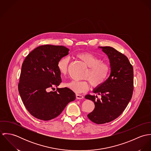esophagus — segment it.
Returning <instances> with one entry per match:
<instances>
[{
    "mask_svg": "<svg viewBox=\"0 0 151 151\" xmlns=\"http://www.w3.org/2000/svg\"><path fill=\"white\" fill-rule=\"evenodd\" d=\"M76 98L78 99H81L84 98V96L81 95H79V94H76Z\"/></svg>",
    "mask_w": 151,
    "mask_h": 151,
    "instance_id": "1",
    "label": "esophagus"
}]
</instances>
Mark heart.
<instances>
[{
  "label": "heart",
  "mask_w": 151,
  "mask_h": 151,
  "mask_svg": "<svg viewBox=\"0 0 151 151\" xmlns=\"http://www.w3.org/2000/svg\"><path fill=\"white\" fill-rule=\"evenodd\" d=\"M77 56L89 67L84 77L89 81L92 86H99L105 82L110 71L108 63L102 62L99 57L88 52L80 53ZM68 64L69 59L67 57H63L58 61L57 67L62 75L65 76L67 73ZM65 86L76 93H81L87 91L89 84L88 80H73L65 84Z\"/></svg>",
  "instance_id": "b5f03b06"
}]
</instances>
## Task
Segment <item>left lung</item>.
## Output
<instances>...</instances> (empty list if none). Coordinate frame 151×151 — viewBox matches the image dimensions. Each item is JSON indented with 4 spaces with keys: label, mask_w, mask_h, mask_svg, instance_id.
<instances>
[{
    "label": "left lung",
    "mask_w": 151,
    "mask_h": 151,
    "mask_svg": "<svg viewBox=\"0 0 151 151\" xmlns=\"http://www.w3.org/2000/svg\"><path fill=\"white\" fill-rule=\"evenodd\" d=\"M109 59L110 74L101 85L93 89L101 95L88 94L85 98L94 102V110L87 115L89 120L98 124H104L117 118L128 105L132 95L133 67L128 58L110 46H99Z\"/></svg>",
    "instance_id": "8db88e82"
}]
</instances>
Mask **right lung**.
Masks as SVG:
<instances>
[{"instance_id":"1","label":"right lung","mask_w":151,"mask_h":151,"mask_svg":"<svg viewBox=\"0 0 151 151\" xmlns=\"http://www.w3.org/2000/svg\"><path fill=\"white\" fill-rule=\"evenodd\" d=\"M68 52L63 46H40L27 55L22 65L19 93L25 107L37 119L52 120L76 99L75 93L66 87L49 91L62 82L57 63Z\"/></svg>"}]
</instances>
